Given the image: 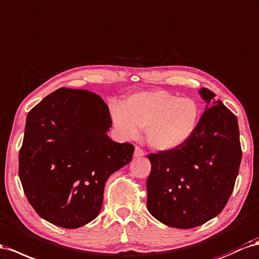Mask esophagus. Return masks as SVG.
Instances as JSON below:
<instances>
[{
    "label": "esophagus",
    "mask_w": 259,
    "mask_h": 259,
    "mask_svg": "<svg viewBox=\"0 0 259 259\" xmlns=\"http://www.w3.org/2000/svg\"><path fill=\"white\" fill-rule=\"evenodd\" d=\"M145 156V151L141 148V147H135L134 150V157H144Z\"/></svg>",
    "instance_id": "34e87169"
}]
</instances>
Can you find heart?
Here are the masks:
<instances>
[{"label": "heart", "instance_id": "1", "mask_svg": "<svg viewBox=\"0 0 259 259\" xmlns=\"http://www.w3.org/2000/svg\"><path fill=\"white\" fill-rule=\"evenodd\" d=\"M116 128L125 138H135L146 130V141L153 149L169 151L190 141L201 116L192 98H180L163 90L138 93L124 106L111 110Z\"/></svg>", "mask_w": 259, "mask_h": 259}]
</instances>
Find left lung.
I'll use <instances>...</instances> for the list:
<instances>
[{"label": "left lung", "instance_id": "obj_1", "mask_svg": "<svg viewBox=\"0 0 259 259\" xmlns=\"http://www.w3.org/2000/svg\"><path fill=\"white\" fill-rule=\"evenodd\" d=\"M208 104L190 141L149 153L147 208L163 225L191 229L218 215L233 192L242 159L236 116L207 88ZM213 102L210 104V101Z\"/></svg>", "mask_w": 259, "mask_h": 259}]
</instances>
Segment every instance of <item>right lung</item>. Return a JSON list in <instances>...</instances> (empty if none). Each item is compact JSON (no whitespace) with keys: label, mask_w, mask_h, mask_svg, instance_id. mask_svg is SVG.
<instances>
[{"label":"right lung","mask_w":259,"mask_h":259,"mask_svg":"<svg viewBox=\"0 0 259 259\" xmlns=\"http://www.w3.org/2000/svg\"><path fill=\"white\" fill-rule=\"evenodd\" d=\"M111 126L106 102L83 89L60 88L28 112L18 173L41 218L76 229L99 214L106 182L135 149L113 142Z\"/></svg>","instance_id":"obj_1"}]
</instances>
